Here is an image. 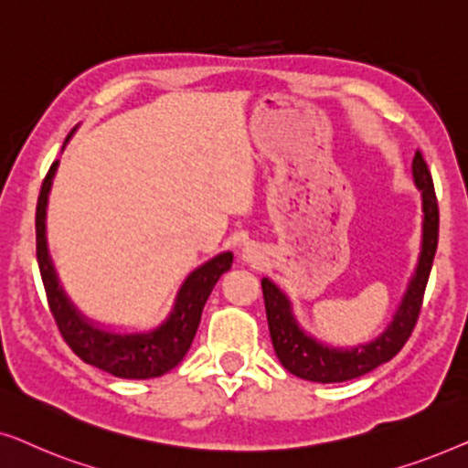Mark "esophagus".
<instances>
[{"mask_svg": "<svg viewBox=\"0 0 468 468\" xmlns=\"http://www.w3.org/2000/svg\"><path fill=\"white\" fill-rule=\"evenodd\" d=\"M242 258H245L247 261H251L255 258V251H251V249H245V253H242Z\"/></svg>", "mask_w": 468, "mask_h": 468, "instance_id": "esophagus-1", "label": "esophagus"}]
</instances>
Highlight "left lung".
<instances>
[{"label":"left lung","instance_id":"1","mask_svg":"<svg viewBox=\"0 0 468 468\" xmlns=\"http://www.w3.org/2000/svg\"><path fill=\"white\" fill-rule=\"evenodd\" d=\"M413 178L421 191V208H424V223H421V253L418 260L411 281H409L405 296L394 319L375 341L367 345H357L349 349H336L330 345L319 343L317 338L306 335L300 328L296 317L292 313V303L271 279H261V292H264L268 330H271L274 354L281 364L292 375L306 381L317 383H338L362 377L370 370L389 362L411 336L418 324L421 303L434 253L439 242V204L434 194L432 175L420 151L413 157Z\"/></svg>","mask_w":468,"mask_h":468}]
</instances>
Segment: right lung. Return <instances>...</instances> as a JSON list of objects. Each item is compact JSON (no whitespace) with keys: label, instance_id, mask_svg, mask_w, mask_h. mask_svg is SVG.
Returning <instances> with one entry per match:
<instances>
[{"label":"right lung","instance_id":"1","mask_svg":"<svg viewBox=\"0 0 468 468\" xmlns=\"http://www.w3.org/2000/svg\"><path fill=\"white\" fill-rule=\"evenodd\" d=\"M72 136V133H69ZM66 138V143L69 140ZM59 162H53L48 175L44 176L40 196L36 207V255L40 266L44 292H47L48 309L53 313L57 328L69 349L82 362L95 368L106 370L121 379H151L162 377L176 367L187 354L194 343L196 330L200 325L202 309L213 292V287L226 271L232 268L234 255L226 251L215 255L207 264L196 268L185 279L181 290L176 293L175 309L168 319L149 332H111L89 322L80 311L69 303V298L57 279L53 260L47 247V202L48 191L53 185V176Z\"/></svg>","mask_w":468,"mask_h":468}]
</instances>
